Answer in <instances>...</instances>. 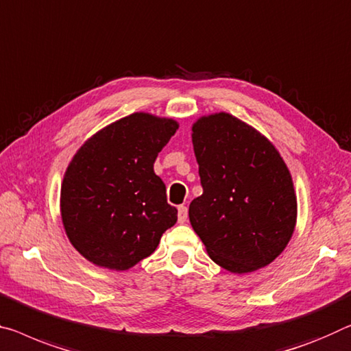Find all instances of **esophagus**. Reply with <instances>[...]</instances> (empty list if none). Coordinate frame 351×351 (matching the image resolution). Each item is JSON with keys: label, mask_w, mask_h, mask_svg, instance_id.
Instances as JSON below:
<instances>
[{"label": "esophagus", "mask_w": 351, "mask_h": 351, "mask_svg": "<svg viewBox=\"0 0 351 351\" xmlns=\"http://www.w3.org/2000/svg\"><path fill=\"white\" fill-rule=\"evenodd\" d=\"M177 210H179V212H177V217H179V223H185L186 218H188V208L185 206H180Z\"/></svg>", "instance_id": "esophagus-1"}]
</instances>
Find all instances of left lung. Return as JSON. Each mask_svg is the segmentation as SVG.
Returning a JSON list of instances; mask_svg holds the SVG:
<instances>
[{"instance_id": "obj_1", "label": "left lung", "mask_w": 351, "mask_h": 351, "mask_svg": "<svg viewBox=\"0 0 351 351\" xmlns=\"http://www.w3.org/2000/svg\"><path fill=\"white\" fill-rule=\"evenodd\" d=\"M202 194L190 204V223L210 258L230 273L267 267L292 239L296 196L278 149L229 112L193 123Z\"/></svg>"}]
</instances>
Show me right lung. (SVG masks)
<instances>
[{"label": "right lung", "instance_id": "1", "mask_svg": "<svg viewBox=\"0 0 351 351\" xmlns=\"http://www.w3.org/2000/svg\"><path fill=\"white\" fill-rule=\"evenodd\" d=\"M179 123L133 112L101 128L67 166L61 186L64 229L97 267L123 271L157 250L177 221L154 163Z\"/></svg>", "mask_w": 351, "mask_h": 351}]
</instances>
